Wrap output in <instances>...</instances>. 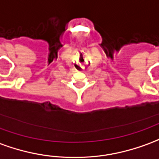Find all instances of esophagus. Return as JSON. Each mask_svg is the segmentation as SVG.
Listing matches in <instances>:
<instances>
[{"label": "esophagus", "mask_w": 159, "mask_h": 159, "mask_svg": "<svg viewBox=\"0 0 159 159\" xmlns=\"http://www.w3.org/2000/svg\"><path fill=\"white\" fill-rule=\"evenodd\" d=\"M82 68H83V67H82Z\"/></svg>", "instance_id": "1"}]
</instances>
